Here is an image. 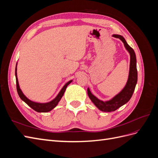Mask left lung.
<instances>
[{
    "label": "left lung",
    "mask_w": 158,
    "mask_h": 158,
    "mask_svg": "<svg viewBox=\"0 0 158 158\" xmlns=\"http://www.w3.org/2000/svg\"><path fill=\"white\" fill-rule=\"evenodd\" d=\"M114 37L119 38L124 44L126 49L129 52L131 55V63H130V70H129V76L127 83L125 87L115 97H114L109 102H103L101 100L98 99L93 95L91 93L89 89H88V96L92 100V102L95 104L99 110H101L104 112H111L117 110L118 108L121 107L123 105L127 103L130 99L135 91L136 85L137 83L138 79V73L136 69V58L135 51L133 50L131 47L129 46L125 38L123 36L119 35H113Z\"/></svg>",
    "instance_id": "obj_1"
}]
</instances>
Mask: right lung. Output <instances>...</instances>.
<instances>
[{"label": "right lung", "mask_w": 158, "mask_h": 158, "mask_svg": "<svg viewBox=\"0 0 158 158\" xmlns=\"http://www.w3.org/2000/svg\"><path fill=\"white\" fill-rule=\"evenodd\" d=\"M15 75H16V89H17V92H18L19 96H20V98H21L22 100H23V101L24 102L26 103H27L31 108H32L33 110H35V111L40 112V113L48 112V111H51V110L53 108H55L56 106V105L58 104V103L59 102L61 98L63 97V95L65 92L67 85L69 84H70L72 82V80H70L69 82L66 83L64 85V87L62 88L59 94L57 95V96L53 100H52L51 102H50L49 103H35V102H33L30 101V100L28 99L22 93L20 87H19V84H18L17 74H16V69H15Z\"/></svg>", "instance_id": "1"}]
</instances>
